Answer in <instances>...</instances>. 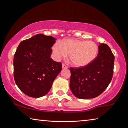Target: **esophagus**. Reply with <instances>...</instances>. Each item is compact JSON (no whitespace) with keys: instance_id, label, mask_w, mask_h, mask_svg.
<instances>
[{"instance_id":"1","label":"esophagus","mask_w":128,"mask_h":128,"mask_svg":"<svg viewBox=\"0 0 128 128\" xmlns=\"http://www.w3.org/2000/svg\"><path fill=\"white\" fill-rule=\"evenodd\" d=\"M62 68L63 69H67V68H68V66H67L66 64H62Z\"/></svg>"}]
</instances>
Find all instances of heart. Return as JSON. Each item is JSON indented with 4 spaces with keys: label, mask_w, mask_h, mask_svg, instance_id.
I'll return each instance as SVG.
<instances>
[{
    "label": "heart",
    "mask_w": 128,
    "mask_h": 128,
    "mask_svg": "<svg viewBox=\"0 0 128 128\" xmlns=\"http://www.w3.org/2000/svg\"><path fill=\"white\" fill-rule=\"evenodd\" d=\"M52 51L56 59L59 60L70 55L69 59L73 66L82 68L94 61L98 52V47L92 41L76 39H66L56 42L52 46Z\"/></svg>",
    "instance_id": "b5f03b06"
}]
</instances>
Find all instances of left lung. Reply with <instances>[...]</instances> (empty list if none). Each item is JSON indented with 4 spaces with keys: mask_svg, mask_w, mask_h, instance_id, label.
<instances>
[{
    "mask_svg": "<svg viewBox=\"0 0 128 128\" xmlns=\"http://www.w3.org/2000/svg\"><path fill=\"white\" fill-rule=\"evenodd\" d=\"M98 55L92 63L82 68H70V88L80 99H92L100 95L111 82L114 56L109 46L101 43Z\"/></svg>",
    "mask_w": 128,
    "mask_h": 128,
    "instance_id": "obj_1",
    "label": "left lung"
}]
</instances>
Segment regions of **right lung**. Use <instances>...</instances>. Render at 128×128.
<instances>
[{"label": "right lung", "mask_w": 128, "mask_h": 128, "mask_svg": "<svg viewBox=\"0 0 128 128\" xmlns=\"http://www.w3.org/2000/svg\"><path fill=\"white\" fill-rule=\"evenodd\" d=\"M56 39L36 34L19 44L14 55V75L17 86L22 92L40 98L48 92L62 65L50 58Z\"/></svg>", "instance_id": "obj_1"}]
</instances>
